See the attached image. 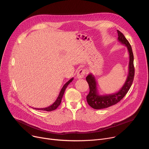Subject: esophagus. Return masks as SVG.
<instances>
[{"label":"esophagus","mask_w":149,"mask_h":149,"mask_svg":"<svg viewBox=\"0 0 149 149\" xmlns=\"http://www.w3.org/2000/svg\"><path fill=\"white\" fill-rule=\"evenodd\" d=\"M86 74V70L84 69H80L78 70L77 74V77L78 79H83Z\"/></svg>","instance_id":"1"}]
</instances>
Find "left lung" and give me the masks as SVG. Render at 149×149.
Here are the masks:
<instances>
[{
  "mask_svg": "<svg viewBox=\"0 0 149 149\" xmlns=\"http://www.w3.org/2000/svg\"><path fill=\"white\" fill-rule=\"evenodd\" d=\"M117 33L118 36V42L127 47L129 54L128 75L122 88L118 92L112 94L100 95L98 91L97 83L94 75L89 74L86 78L89 86V93L86 97V99L88 103L93 109H104L118 103L126 95L134 81L135 68L134 65V54H133L132 47L123 33L118 30H117Z\"/></svg>",
  "mask_w": 149,
  "mask_h": 149,
  "instance_id": "obj_1",
  "label": "left lung"
}]
</instances>
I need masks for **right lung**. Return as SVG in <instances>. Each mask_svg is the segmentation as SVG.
Wrapping results in <instances>:
<instances>
[{
	"instance_id": "1",
	"label": "right lung",
	"mask_w": 149,
	"mask_h": 149,
	"mask_svg": "<svg viewBox=\"0 0 149 149\" xmlns=\"http://www.w3.org/2000/svg\"><path fill=\"white\" fill-rule=\"evenodd\" d=\"M74 79L73 78H72L71 79H70L68 81H67L65 84L63 86V88H61L60 93H59V95L57 98V100L55 101V102L52 104L50 106H48L47 107H45V108H34L35 109H37V110H42V111H48V112H50V111H52L54 110H56V109L59 106V105L61 103V99H62V97L63 96V94L65 93V91L67 88L68 86L69 85V84L72 82L73 81Z\"/></svg>"
}]
</instances>
